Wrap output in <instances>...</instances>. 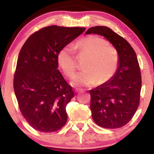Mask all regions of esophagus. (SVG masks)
I'll list each match as a JSON object with an SVG mask.
<instances>
[{
    "instance_id": "esophagus-1",
    "label": "esophagus",
    "mask_w": 154,
    "mask_h": 154,
    "mask_svg": "<svg viewBox=\"0 0 154 154\" xmlns=\"http://www.w3.org/2000/svg\"><path fill=\"white\" fill-rule=\"evenodd\" d=\"M83 91L82 89H79V88L75 89V92H80V91Z\"/></svg>"
}]
</instances>
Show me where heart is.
Returning a JSON list of instances; mask_svg holds the SVG:
<instances>
[{
    "mask_svg": "<svg viewBox=\"0 0 154 154\" xmlns=\"http://www.w3.org/2000/svg\"><path fill=\"white\" fill-rule=\"evenodd\" d=\"M78 57L87 56L84 61L85 69L72 79L75 86H91L98 81L102 85L113 78L119 65V53L115 47L109 45L104 38L97 35L83 38L75 43ZM57 63L65 76L75 75L77 67V56L70 46L66 45L57 54Z\"/></svg>",
    "mask_w": 154,
    "mask_h": 154,
    "instance_id": "heart-1",
    "label": "heart"
}]
</instances>
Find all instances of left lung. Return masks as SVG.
Returning <instances> with one entry per match:
<instances>
[{"label": "left lung", "mask_w": 154, "mask_h": 154, "mask_svg": "<svg viewBox=\"0 0 154 154\" xmlns=\"http://www.w3.org/2000/svg\"><path fill=\"white\" fill-rule=\"evenodd\" d=\"M91 33L104 36L117 49L120 58L114 77L89 90L91 116L100 126L118 129L131 119L139 107L141 89L139 64L131 45L110 28L92 27L86 32Z\"/></svg>", "instance_id": "1"}]
</instances>
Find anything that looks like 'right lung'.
<instances>
[{
  "label": "right lung",
  "mask_w": 154,
  "mask_h": 154,
  "mask_svg": "<svg viewBox=\"0 0 154 154\" xmlns=\"http://www.w3.org/2000/svg\"><path fill=\"white\" fill-rule=\"evenodd\" d=\"M85 29L42 28L31 35L21 48L13 88L21 114L37 131H57L67 122L66 105L75 94L57 69V54Z\"/></svg>",
  "instance_id": "obj_1"
}]
</instances>
